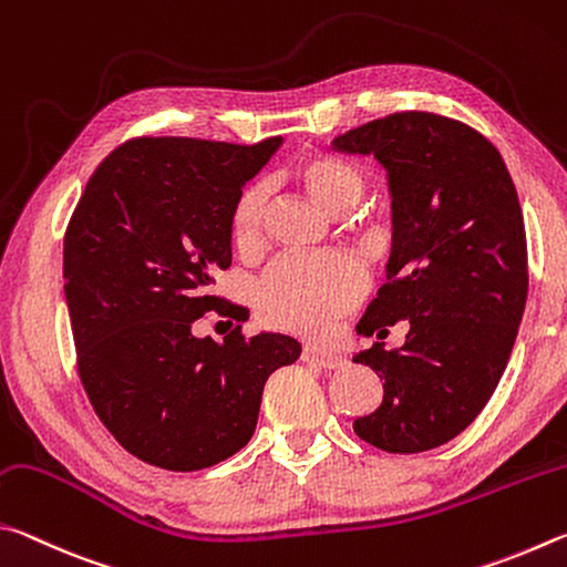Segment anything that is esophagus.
<instances>
[{
	"label": "esophagus",
	"instance_id": "1",
	"mask_svg": "<svg viewBox=\"0 0 567 567\" xmlns=\"http://www.w3.org/2000/svg\"><path fill=\"white\" fill-rule=\"evenodd\" d=\"M303 361H311L316 365H321V369H339L343 363V359L339 353H331V351H323L319 346H303Z\"/></svg>",
	"mask_w": 567,
	"mask_h": 567
}]
</instances>
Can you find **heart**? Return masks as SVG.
<instances>
[{
    "mask_svg": "<svg viewBox=\"0 0 567 567\" xmlns=\"http://www.w3.org/2000/svg\"><path fill=\"white\" fill-rule=\"evenodd\" d=\"M286 176L329 216L349 214L365 192L361 168L336 154H303ZM264 214V186L251 184L236 194L228 212V234L241 254H254L261 246ZM361 291V271L349 258H284L258 281L256 309L258 319L271 329L326 333L359 303Z\"/></svg>",
    "mask_w": 567,
    "mask_h": 567,
    "instance_id": "obj_1",
    "label": "heart"
}]
</instances>
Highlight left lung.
<instances>
[{"label": "left lung", "instance_id": "1", "mask_svg": "<svg viewBox=\"0 0 567 567\" xmlns=\"http://www.w3.org/2000/svg\"><path fill=\"white\" fill-rule=\"evenodd\" d=\"M389 172V284L359 323L401 349L355 355L383 381V401L353 421L385 453H423L478 419L508 365L528 299V244L503 156L473 126L431 112H395L333 138Z\"/></svg>", "mask_w": 567, "mask_h": 567}]
</instances>
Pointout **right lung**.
<instances>
[{
  "instance_id": "1",
  "label": "right lung",
  "mask_w": 567,
  "mask_h": 567,
  "mask_svg": "<svg viewBox=\"0 0 567 567\" xmlns=\"http://www.w3.org/2000/svg\"><path fill=\"white\" fill-rule=\"evenodd\" d=\"M281 146L138 136L86 182L64 234V296L84 391L138 461L202 471L251 441L264 383L301 353L291 336L241 326L196 339L234 306L206 289L231 266L228 212ZM238 321V319H236Z\"/></svg>"
}]
</instances>
